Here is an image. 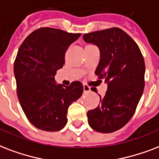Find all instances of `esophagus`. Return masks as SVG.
Segmentation results:
<instances>
[{"instance_id": "34e87169", "label": "esophagus", "mask_w": 159, "mask_h": 159, "mask_svg": "<svg viewBox=\"0 0 159 159\" xmlns=\"http://www.w3.org/2000/svg\"><path fill=\"white\" fill-rule=\"evenodd\" d=\"M83 87H84V93H89V92L90 91V88H89V85H87L86 84H84Z\"/></svg>"}]
</instances>
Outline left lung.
<instances>
[{
    "instance_id": "left-lung-1",
    "label": "left lung",
    "mask_w": 159,
    "mask_h": 159,
    "mask_svg": "<svg viewBox=\"0 0 159 159\" xmlns=\"http://www.w3.org/2000/svg\"><path fill=\"white\" fill-rule=\"evenodd\" d=\"M83 38L99 48L100 60L95 75L108 82L99 106L87 112L89 124L97 132L113 133L131 119L142 96L143 56L137 43L118 27L87 33Z\"/></svg>"
}]
</instances>
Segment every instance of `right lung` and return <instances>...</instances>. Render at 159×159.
<instances>
[{"label":"right lung","mask_w":159,"mask_h":159,"mask_svg":"<svg viewBox=\"0 0 159 159\" xmlns=\"http://www.w3.org/2000/svg\"><path fill=\"white\" fill-rule=\"evenodd\" d=\"M80 35L40 27L20 46L14 63L17 96L28 120L39 129H62L69 106L83 93L80 81L62 86L56 84L54 78L65 65L68 48Z\"/></svg>","instance_id":"add662e5"}]
</instances>
